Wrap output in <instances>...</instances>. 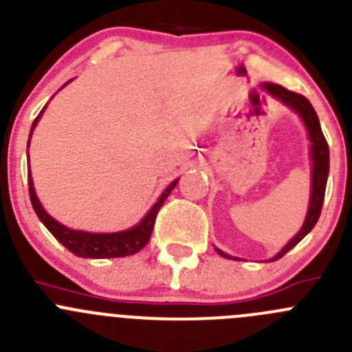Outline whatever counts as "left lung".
I'll return each instance as SVG.
<instances>
[{
	"label": "left lung",
	"instance_id": "left-lung-1",
	"mask_svg": "<svg viewBox=\"0 0 352 352\" xmlns=\"http://www.w3.org/2000/svg\"><path fill=\"white\" fill-rule=\"evenodd\" d=\"M263 89H267L268 93L272 94L274 98L280 100L282 103L287 104L289 108L299 113V117L302 118L305 122L306 129H308V135L309 141H311V160H313V172H311V197H309V208L308 213H306V220L302 223L301 230L296 234L294 239H291V242L284 245L280 252L275 256L272 261L275 259H280L285 252L291 251L299 241L306 237L309 232L313 230V227L318 221L320 213H322V206H323V199H325V189H327V177H329V165H330V155H329V144H327V139L323 135L322 127H320V120L318 115H316L315 108L311 107L308 100H306L302 94L292 93V91L285 89L282 85L278 84H263ZM218 254H221L223 258H232V256L225 254L223 251L217 249ZM237 259V258H234Z\"/></svg>",
	"mask_w": 352,
	"mask_h": 352
}]
</instances>
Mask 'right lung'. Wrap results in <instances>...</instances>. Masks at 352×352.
Masks as SVG:
<instances>
[{
    "label": "right lung",
    "mask_w": 352,
    "mask_h": 352,
    "mask_svg": "<svg viewBox=\"0 0 352 352\" xmlns=\"http://www.w3.org/2000/svg\"><path fill=\"white\" fill-rule=\"evenodd\" d=\"M70 82V80H68ZM44 111V108L41 110V113ZM41 113L37 115V118L34 120L32 129H30V135H32L34 127H36L37 120H39ZM30 142V141H29ZM29 148V146H27ZM29 153V151H27ZM29 158V155H27ZM29 177V196L30 203H32L34 211L39 217V220L43 221L44 227L54 235L58 242L65 245L70 252H74L78 258H96V259H104V258H122V256H131L135 252L141 251L146 244L151 239L153 227H155L156 214H158L160 208L165 203V199L168 197V194L172 192L173 187L177 186L179 179L173 180L168 187L165 189V192L160 196V199L156 201L155 206L148 211L144 218L139 221L135 227L129 228L124 232H113V234H91V232H80L74 230V228H68L65 225H61L60 221L54 220L53 217L46 213V210L43 208V204L39 203L36 196V190H34V182L32 177H30V170L27 173Z\"/></svg>",
    "instance_id": "right-lung-1"
}]
</instances>
